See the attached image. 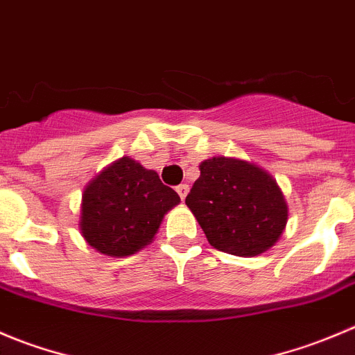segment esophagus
<instances>
[{
    "label": "esophagus",
    "instance_id": "esophagus-1",
    "mask_svg": "<svg viewBox=\"0 0 355 355\" xmlns=\"http://www.w3.org/2000/svg\"><path fill=\"white\" fill-rule=\"evenodd\" d=\"M176 191H178V195L181 196V200H184V198H186V195H188V191H189V186L186 184V182H182V184H179V186H178Z\"/></svg>",
    "mask_w": 355,
    "mask_h": 355
}]
</instances>
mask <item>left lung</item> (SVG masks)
<instances>
[{"label":"left lung","instance_id":"8db88e82","mask_svg":"<svg viewBox=\"0 0 355 355\" xmlns=\"http://www.w3.org/2000/svg\"><path fill=\"white\" fill-rule=\"evenodd\" d=\"M207 240L231 255H259L278 241L288 219L276 181L261 167L214 157L186 196Z\"/></svg>","mask_w":355,"mask_h":355}]
</instances>
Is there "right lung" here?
<instances>
[{
  "label": "right lung",
  "mask_w": 355,
  "mask_h": 355,
  "mask_svg": "<svg viewBox=\"0 0 355 355\" xmlns=\"http://www.w3.org/2000/svg\"><path fill=\"white\" fill-rule=\"evenodd\" d=\"M179 195L136 160L121 159L89 182L83 195L80 231L105 255H131L152 241Z\"/></svg>",
  "instance_id": "1"
}]
</instances>
